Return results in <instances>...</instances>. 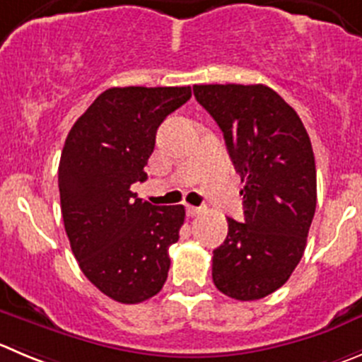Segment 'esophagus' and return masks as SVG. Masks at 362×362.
Instances as JSON below:
<instances>
[{
  "instance_id": "34e87169",
  "label": "esophagus",
  "mask_w": 362,
  "mask_h": 362,
  "mask_svg": "<svg viewBox=\"0 0 362 362\" xmlns=\"http://www.w3.org/2000/svg\"><path fill=\"white\" fill-rule=\"evenodd\" d=\"M187 213H188V216H197V215H201L202 209L195 208V206H187Z\"/></svg>"
}]
</instances>
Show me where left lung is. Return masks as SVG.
I'll return each instance as SVG.
<instances>
[{
    "label": "left lung",
    "mask_w": 362,
    "mask_h": 362,
    "mask_svg": "<svg viewBox=\"0 0 362 362\" xmlns=\"http://www.w3.org/2000/svg\"><path fill=\"white\" fill-rule=\"evenodd\" d=\"M199 105L223 133L245 183L243 222L213 250V282L236 300L284 284L302 259L316 209V167L300 117L267 85H195Z\"/></svg>",
    "instance_id": "1"
}]
</instances>
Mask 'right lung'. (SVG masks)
Masks as SVG:
<instances>
[{
    "instance_id": "obj_1",
    "label": "right lung",
    "mask_w": 362,
    "mask_h": 362,
    "mask_svg": "<svg viewBox=\"0 0 362 362\" xmlns=\"http://www.w3.org/2000/svg\"><path fill=\"white\" fill-rule=\"evenodd\" d=\"M190 98V87L108 88L65 139L58 165L65 233L85 277L120 304L147 300L167 281L185 208L153 206L132 185L147 179L160 124Z\"/></svg>"
}]
</instances>
